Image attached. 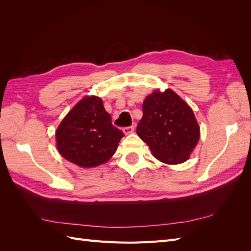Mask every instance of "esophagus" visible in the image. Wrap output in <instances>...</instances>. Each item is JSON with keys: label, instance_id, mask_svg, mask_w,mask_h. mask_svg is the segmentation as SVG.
Segmentation results:
<instances>
[{"label": "esophagus", "instance_id": "1", "mask_svg": "<svg viewBox=\"0 0 251 251\" xmlns=\"http://www.w3.org/2000/svg\"><path fill=\"white\" fill-rule=\"evenodd\" d=\"M123 131L126 135H128V134H132L134 132V126H126L123 128Z\"/></svg>", "mask_w": 251, "mask_h": 251}]
</instances>
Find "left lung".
Wrapping results in <instances>:
<instances>
[{"label":"left lung","mask_w":251,"mask_h":251,"mask_svg":"<svg viewBox=\"0 0 251 251\" xmlns=\"http://www.w3.org/2000/svg\"><path fill=\"white\" fill-rule=\"evenodd\" d=\"M142 111L136 132L153 156L168 164L186 161L200 138V127L191 107L174 91L166 89L149 95Z\"/></svg>","instance_id":"left-lung-1"}]
</instances>
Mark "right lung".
Instances as JSON below:
<instances>
[{
    "label": "right lung",
    "mask_w": 251,
    "mask_h": 251,
    "mask_svg": "<svg viewBox=\"0 0 251 251\" xmlns=\"http://www.w3.org/2000/svg\"><path fill=\"white\" fill-rule=\"evenodd\" d=\"M57 150L80 168H94L115 154L125 134L112 125L97 96H86L67 114L55 132Z\"/></svg>",
    "instance_id": "1"
}]
</instances>
